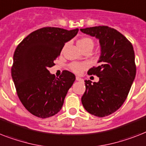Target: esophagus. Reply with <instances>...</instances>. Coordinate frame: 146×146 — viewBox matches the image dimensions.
Returning a JSON list of instances; mask_svg holds the SVG:
<instances>
[{"label":"esophagus","mask_w":146,"mask_h":146,"mask_svg":"<svg viewBox=\"0 0 146 146\" xmlns=\"http://www.w3.org/2000/svg\"><path fill=\"white\" fill-rule=\"evenodd\" d=\"M76 79L77 81H79V82H82V81H83V79H82V78H80V77L77 76L76 78Z\"/></svg>","instance_id":"1"}]
</instances>
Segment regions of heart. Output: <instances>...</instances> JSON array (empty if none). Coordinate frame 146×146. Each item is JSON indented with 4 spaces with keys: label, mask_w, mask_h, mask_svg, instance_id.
<instances>
[{
    "label": "heart",
    "mask_w": 146,
    "mask_h": 146,
    "mask_svg": "<svg viewBox=\"0 0 146 146\" xmlns=\"http://www.w3.org/2000/svg\"><path fill=\"white\" fill-rule=\"evenodd\" d=\"M77 45L81 49L87 47H94V41L88 37H82L77 41ZM87 67V65L83 63H73L70 65L71 70L76 74H80Z\"/></svg>",
    "instance_id": "b5f03b06"
}]
</instances>
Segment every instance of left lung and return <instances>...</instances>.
<instances>
[{"label": "left lung", "instance_id": "8db88e82", "mask_svg": "<svg viewBox=\"0 0 146 146\" xmlns=\"http://www.w3.org/2000/svg\"><path fill=\"white\" fill-rule=\"evenodd\" d=\"M80 31L98 39L100 45L99 65L88 71L98 76L99 81L85 80L82 104L90 114L105 117L118 110L128 95L137 70L133 47L123 34L108 26Z\"/></svg>", "mask_w": 146, "mask_h": 146}]
</instances>
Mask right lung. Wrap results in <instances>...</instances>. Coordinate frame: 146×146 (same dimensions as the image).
<instances>
[{"mask_svg":"<svg viewBox=\"0 0 146 146\" xmlns=\"http://www.w3.org/2000/svg\"><path fill=\"white\" fill-rule=\"evenodd\" d=\"M78 31V28H40L26 36L15 48L12 78L20 101L34 115L46 118L61 110L76 76L64 70L56 78L48 68L54 66L65 43Z\"/></svg>","mask_w":146,"mask_h":146,"instance_id":"right-lung-1","label":"right lung"}]
</instances>
